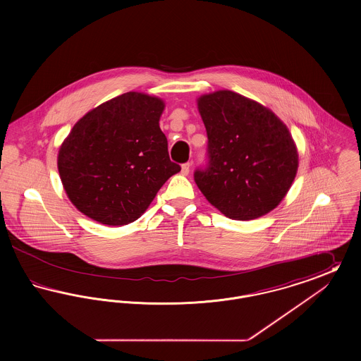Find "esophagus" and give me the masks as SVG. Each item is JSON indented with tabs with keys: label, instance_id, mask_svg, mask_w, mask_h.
I'll return each instance as SVG.
<instances>
[{
	"label": "esophagus",
	"instance_id": "esophagus-1",
	"mask_svg": "<svg viewBox=\"0 0 361 361\" xmlns=\"http://www.w3.org/2000/svg\"><path fill=\"white\" fill-rule=\"evenodd\" d=\"M189 169H190V165H189V164H184V165L181 166V174H184V176H188Z\"/></svg>",
	"mask_w": 361,
	"mask_h": 361
}]
</instances>
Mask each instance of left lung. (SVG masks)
I'll return each mask as SVG.
<instances>
[{
  "label": "left lung",
  "instance_id": "1",
  "mask_svg": "<svg viewBox=\"0 0 361 361\" xmlns=\"http://www.w3.org/2000/svg\"><path fill=\"white\" fill-rule=\"evenodd\" d=\"M208 137V168L195 181L224 216L252 221L286 197L299 155L288 127L275 114L231 90L197 99Z\"/></svg>",
  "mask_w": 361,
  "mask_h": 361
}]
</instances>
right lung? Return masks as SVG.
I'll use <instances>...</instances> for the list:
<instances>
[{
	"label": "right lung",
	"instance_id": "1",
	"mask_svg": "<svg viewBox=\"0 0 361 361\" xmlns=\"http://www.w3.org/2000/svg\"><path fill=\"white\" fill-rule=\"evenodd\" d=\"M165 102L127 92L90 109L58 152V172L73 206L87 218L124 226L137 221L181 168L159 128Z\"/></svg>",
	"mask_w": 361,
	"mask_h": 361
}]
</instances>
